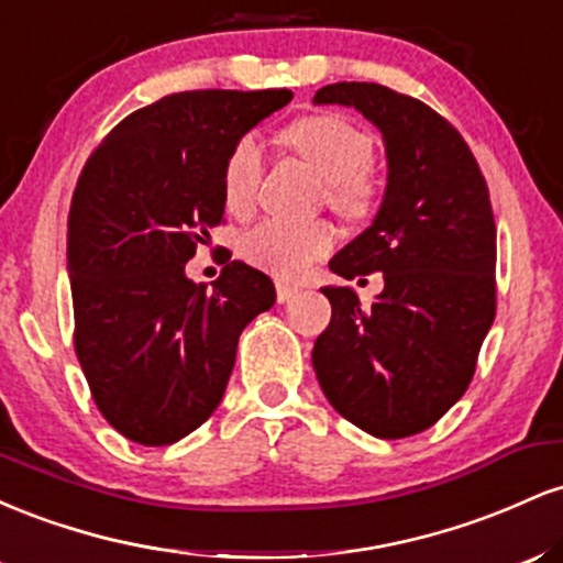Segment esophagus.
Instances as JSON below:
<instances>
[{
    "label": "esophagus",
    "mask_w": 563,
    "mask_h": 563,
    "mask_svg": "<svg viewBox=\"0 0 563 563\" xmlns=\"http://www.w3.org/2000/svg\"><path fill=\"white\" fill-rule=\"evenodd\" d=\"M275 290H277V301L286 303V301L294 299L296 294H299V286H290V283H286V280H277Z\"/></svg>",
    "instance_id": "obj_1"
}]
</instances>
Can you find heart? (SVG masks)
I'll return each instance as SVG.
<instances>
[{"instance_id": "heart-1", "label": "heart", "mask_w": 563, "mask_h": 563, "mask_svg": "<svg viewBox=\"0 0 563 563\" xmlns=\"http://www.w3.org/2000/svg\"><path fill=\"white\" fill-rule=\"evenodd\" d=\"M283 142L325 179L331 209L346 219H363L376 203L373 183V140L352 121L333 113H314L294 121ZM264 172L262 145L245 134L232 145L222 172V198L230 214L243 217L254 209ZM333 230L328 222L264 219L241 241V254L277 277H301L314 262L331 254Z\"/></svg>"}]
</instances>
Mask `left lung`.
I'll return each mask as SVG.
<instances>
[{"instance_id": "1", "label": "left lung", "mask_w": 563, "mask_h": 563, "mask_svg": "<svg viewBox=\"0 0 563 563\" xmlns=\"http://www.w3.org/2000/svg\"><path fill=\"white\" fill-rule=\"evenodd\" d=\"M318 106L354 108L384 134L389 179L373 224L331 260L354 280L384 273L371 307L328 286L331 325L312 365L354 426L402 439L434 426L468 389L495 320V217L474 153L416 97L367 81L328 84Z\"/></svg>"}]
</instances>
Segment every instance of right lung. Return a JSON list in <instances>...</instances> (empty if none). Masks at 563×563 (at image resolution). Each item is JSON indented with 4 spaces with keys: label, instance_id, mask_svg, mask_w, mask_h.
<instances>
[{
    "label": "right lung",
    "instance_id": "add662e5",
    "mask_svg": "<svg viewBox=\"0 0 563 563\" xmlns=\"http://www.w3.org/2000/svg\"><path fill=\"white\" fill-rule=\"evenodd\" d=\"M290 89L161 97L108 134L68 214L74 346L97 410L145 448L172 444L222 402L243 328L275 303L260 269L230 262L206 290L185 275L222 224L232 145Z\"/></svg>",
    "mask_w": 563,
    "mask_h": 563
}]
</instances>
